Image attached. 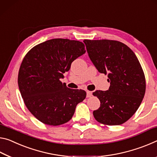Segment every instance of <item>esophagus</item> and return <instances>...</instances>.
Instances as JSON below:
<instances>
[{"label":"esophagus","mask_w":157,"mask_h":157,"mask_svg":"<svg viewBox=\"0 0 157 157\" xmlns=\"http://www.w3.org/2000/svg\"><path fill=\"white\" fill-rule=\"evenodd\" d=\"M87 92V95H86V97H92V92H90V91H87L86 92Z\"/></svg>","instance_id":"1"}]
</instances>
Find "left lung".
I'll use <instances>...</instances> for the list:
<instances>
[{
    "mask_svg": "<svg viewBox=\"0 0 157 157\" xmlns=\"http://www.w3.org/2000/svg\"><path fill=\"white\" fill-rule=\"evenodd\" d=\"M89 58L99 72L108 74L109 89L92 94L100 101L93 111L97 121L107 125L127 122L140 106L145 92V78L136 56L118 41H83Z\"/></svg>",
    "mask_w": 157,
    "mask_h": 157,
    "instance_id": "1",
    "label": "left lung"
}]
</instances>
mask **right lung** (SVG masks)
<instances>
[{
	"instance_id": "obj_1",
	"label": "right lung",
	"mask_w": 157,
	"mask_h": 157,
	"mask_svg": "<svg viewBox=\"0 0 157 157\" xmlns=\"http://www.w3.org/2000/svg\"><path fill=\"white\" fill-rule=\"evenodd\" d=\"M85 53L83 42L58 38L36 45L25 55L18 75L19 91L29 111L44 124L67 122L86 98V91L68 88L60 81Z\"/></svg>"
}]
</instances>
